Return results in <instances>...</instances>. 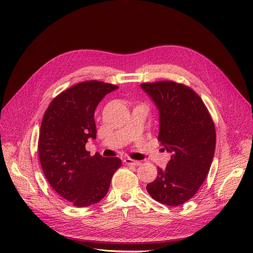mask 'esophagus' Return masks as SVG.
Here are the masks:
<instances>
[{"instance_id":"obj_1","label":"esophagus","mask_w":253,"mask_h":253,"mask_svg":"<svg viewBox=\"0 0 253 253\" xmlns=\"http://www.w3.org/2000/svg\"><path fill=\"white\" fill-rule=\"evenodd\" d=\"M124 162L128 165H133V166H139L141 165V162L140 161H136V160H133V159H130V158H125L124 159Z\"/></svg>"}]
</instances>
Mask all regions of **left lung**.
<instances>
[{"mask_svg":"<svg viewBox=\"0 0 253 253\" xmlns=\"http://www.w3.org/2000/svg\"><path fill=\"white\" fill-rule=\"evenodd\" d=\"M159 111L158 140L171 153L165 169L146 189L156 201L176 206L197 192L209 172L216 134L200 97L189 87L172 81L140 85Z\"/></svg>","mask_w":253,"mask_h":253,"instance_id":"8db88e82","label":"left lung"}]
</instances>
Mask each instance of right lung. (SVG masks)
<instances>
[{
    "instance_id": "1",
    "label": "right lung",
    "mask_w": 253,
    "mask_h": 253,
    "mask_svg": "<svg viewBox=\"0 0 253 253\" xmlns=\"http://www.w3.org/2000/svg\"><path fill=\"white\" fill-rule=\"evenodd\" d=\"M117 89L100 81L82 82L58 95L44 114L38 144L43 172L53 189L77 207L103 199L121 166L118 157L90 156L85 147L96 139L98 104Z\"/></svg>"
}]
</instances>
